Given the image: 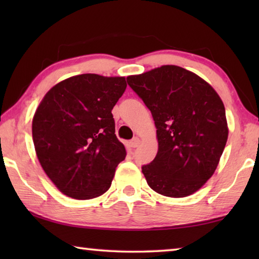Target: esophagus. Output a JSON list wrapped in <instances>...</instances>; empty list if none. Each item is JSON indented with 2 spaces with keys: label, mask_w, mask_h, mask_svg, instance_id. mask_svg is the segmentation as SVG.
<instances>
[{
  "label": "esophagus",
  "mask_w": 259,
  "mask_h": 259,
  "mask_svg": "<svg viewBox=\"0 0 259 259\" xmlns=\"http://www.w3.org/2000/svg\"><path fill=\"white\" fill-rule=\"evenodd\" d=\"M129 144H130V147L136 148V147H137V146L139 145V139H138L137 137L134 138V139H131Z\"/></svg>",
  "instance_id": "esophagus-1"
}]
</instances>
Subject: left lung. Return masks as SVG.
I'll use <instances>...</instances> for the list:
<instances>
[{"instance_id":"8db88e82","label":"left lung","mask_w":259,"mask_h":259,"mask_svg":"<svg viewBox=\"0 0 259 259\" xmlns=\"http://www.w3.org/2000/svg\"><path fill=\"white\" fill-rule=\"evenodd\" d=\"M126 81L156 126L159 150L142 166L148 186L170 198L193 194L212 176L226 145L229 129L221 97L203 78L175 65Z\"/></svg>"}]
</instances>
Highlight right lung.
<instances>
[{"label":"right lung","mask_w":259,"mask_h":259,"mask_svg":"<svg viewBox=\"0 0 259 259\" xmlns=\"http://www.w3.org/2000/svg\"><path fill=\"white\" fill-rule=\"evenodd\" d=\"M124 77L81 74L48 91L34 114L33 142L47 176L69 198L104 194L126 155L115 136L112 109Z\"/></svg>","instance_id":"obj_1"}]
</instances>
